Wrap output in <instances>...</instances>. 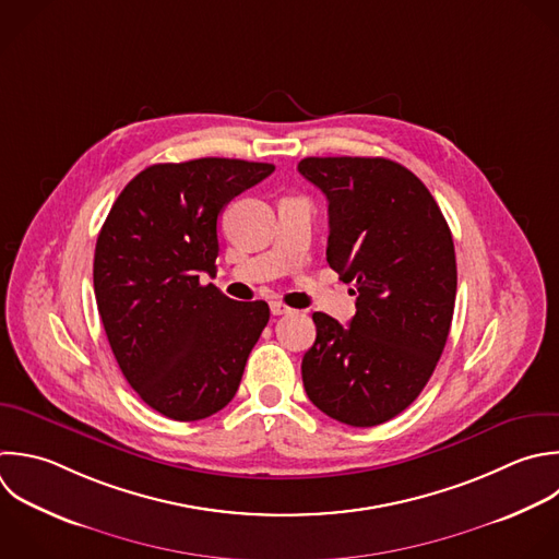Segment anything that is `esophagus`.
Instances as JSON below:
<instances>
[{
	"label": "esophagus",
	"mask_w": 559,
	"mask_h": 559,
	"mask_svg": "<svg viewBox=\"0 0 559 559\" xmlns=\"http://www.w3.org/2000/svg\"><path fill=\"white\" fill-rule=\"evenodd\" d=\"M271 312H273L275 317H282V314H290L293 310H290L286 304H282V301H273V304H271Z\"/></svg>",
	"instance_id": "1"
}]
</instances>
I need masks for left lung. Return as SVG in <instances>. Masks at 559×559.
Returning a JSON list of instances; mask_svg holds the SVG:
<instances>
[{"mask_svg": "<svg viewBox=\"0 0 559 559\" xmlns=\"http://www.w3.org/2000/svg\"><path fill=\"white\" fill-rule=\"evenodd\" d=\"M297 170L328 199V264L358 295L347 328L312 314L317 338L301 360L306 393L336 421H389L421 393L450 332V227L428 188L391 159L306 157Z\"/></svg>", "mask_w": 559, "mask_h": 559, "instance_id": "1", "label": "left lung"}]
</instances>
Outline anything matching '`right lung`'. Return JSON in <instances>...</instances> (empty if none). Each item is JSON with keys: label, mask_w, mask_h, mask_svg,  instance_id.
<instances>
[{"label": "right lung", "mask_w": 559, "mask_h": 559, "mask_svg": "<svg viewBox=\"0 0 559 559\" xmlns=\"http://www.w3.org/2000/svg\"><path fill=\"white\" fill-rule=\"evenodd\" d=\"M273 170L223 157L148 166L98 234L94 290L109 345L138 395L170 419L227 406L269 323L266 301H234L199 277L216 269L223 207Z\"/></svg>", "instance_id": "obj_1"}]
</instances>
